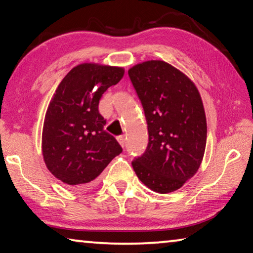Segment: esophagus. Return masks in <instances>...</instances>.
Masks as SVG:
<instances>
[{
	"label": "esophagus",
	"instance_id": "34e87169",
	"mask_svg": "<svg viewBox=\"0 0 253 253\" xmlns=\"http://www.w3.org/2000/svg\"><path fill=\"white\" fill-rule=\"evenodd\" d=\"M117 140H118V143L121 144L123 147L125 146V143H126V139H125V137H124V136H118V137H117Z\"/></svg>",
	"mask_w": 253,
	"mask_h": 253
}]
</instances>
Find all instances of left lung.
<instances>
[{"instance_id":"8db88e82","label":"left lung","mask_w":253,"mask_h":253,"mask_svg":"<svg viewBox=\"0 0 253 253\" xmlns=\"http://www.w3.org/2000/svg\"><path fill=\"white\" fill-rule=\"evenodd\" d=\"M142 102L148 144L131 162L145 185L169 193L193 177L207 145V118L194 84L169 63L152 60L128 70Z\"/></svg>"}]
</instances>
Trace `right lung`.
<instances>
[{
  "label": "right lung",
  "instance_id": "add662e5",
  "mask_svg": "<svg viewBox=\"0 0 253 253\" xmlns=\"http://www.w3.org/2000/svg\"><path fill=\"white\" fill-rule=\"evenodd\" d=\"M123 76V68L83 63L58 85L45 114L42 153L48 169L68 185H87L123 152L98 110L102 93Z\"/></svg>",
  "mask_w": 253,
  "mask_h": 253
}]
</instances>
